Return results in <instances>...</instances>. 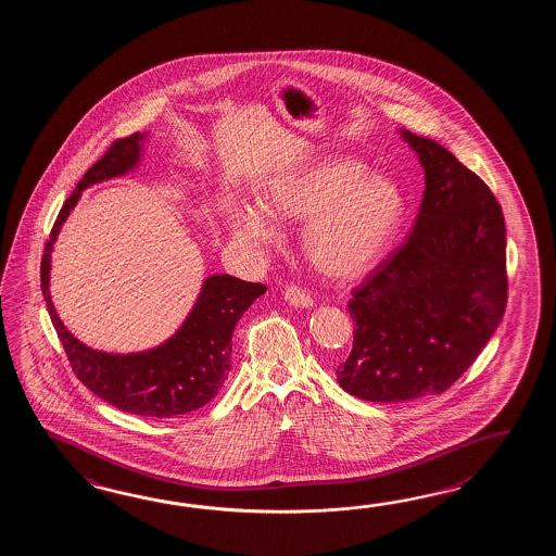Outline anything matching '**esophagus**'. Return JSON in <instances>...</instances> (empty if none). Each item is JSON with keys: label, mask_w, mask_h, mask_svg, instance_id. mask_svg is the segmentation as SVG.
<instances>
[{"label": "esophagus", "mask_w": 556, "mask_h": 556, "mask_svg": "<svg viewBox=\"0 0 556 556\" xmlns=\"http://www.w3.org/2000/svg\"><path fill=\"white\" fill-rule=\"evenodd\" d=\"M283 298H286V302L290 304V306L294 307H312L314 306V300H312V295L306 294L302 288H298V286H288L286 288V292H283Z\"/></svg>", "instance_id": "obj_1"}]
</instances>
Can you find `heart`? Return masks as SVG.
I'll return each mask as SVG.
<instances>
[{
    "mask_svg": "<svg viewBox=\"0 0 556 556\" xmlns=\"http://www.w3.org/2000/svg\"><path fill=\"white\" fill-rule=\"evenodd\" d=\"M261 204L280 220L306 218L302 249L307 261L336 280L369 273L386 256L405 211L402 190L391 178L369 175L364 163L348 156L273 178L262 190ZM263 212L244 206L235 237L268 244L276 230Z\"/></svg>",
    "mask_w": 556,
    "mask_h": 556,
    "instance_id": "heart-1",
    "label": "heart"
}]
</instances>
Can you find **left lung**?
<instances>
[{
  "label": "left lung",
  "mask_w": 556,
  "mask_h": 556,
  "mask_svg": "<svg viewBox=\"0 0 556 556\" xmlns=\"http://www.w3.org/2000/svg\"><path fill=\"white\" fill-rule=\"evenodd\" d=\"M426 173L407 242L357 288L354 350L336 369L366 402H412L451 388L507 304V232L493 192L439 142L400 129Z\"/></svg>",
  "instance_id": "1"
}]
</instances>
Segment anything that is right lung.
I'll use <instances>...</instances> for the list:
<instances>
[{
  "label": "right lung",
  "mask_w": 556,
  "mask_h": 556,
  "mask_svg": "<svg viewBox=\"0 0 556 556\" xmlns=\"http://www.w3.org/2000/svg\"><path fill=\"white\" fill-rule=\"evenodd\" d=\"M147 139V132H135L113 142L79 180L49 235L41 261V292L67 359L85 388L121 412L161 419L199 409L223 388L230 371L235 326L254 300L266 292V286L244 282L230 274L208 276L178 330L144 352L106 354L79 342L63 326L49 294L51 252L61 226L70 218L85 189L109 178L123 177L139 166Z\"/></svg>",
  "instance_id": "add662e5"
}]
</instances>
